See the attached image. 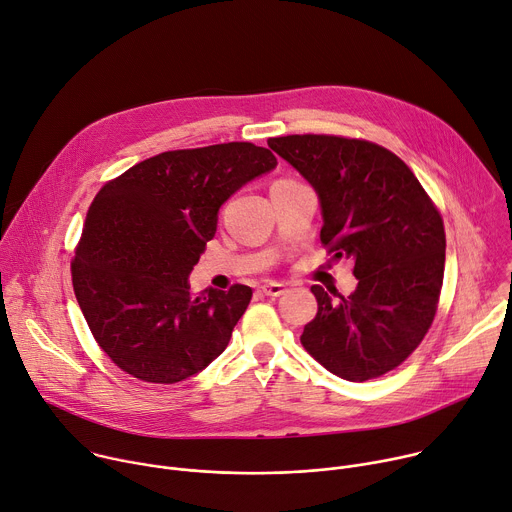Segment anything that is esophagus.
I'll return each instance as SVG.
<instances>
[{"label": "esophagus", "mask_w": 512, "mask_h": 512, "mask_svg": "<svg viewBox=\"0 0 512 512\" xmlns=\"http://www.w3.org/2000/svg\"><path fill=\"white\" fill-rule=\"evenodd\" d=\"M261 292H263L265 296H269V298H277V296L286 294V286L280 284V282H267V284L261 286Z\"/></svg>", "instance_id": "esophagus-1"}]
</instances>
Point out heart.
Returning <instances> with one entry per match:
<instances>
[{
  "mask_svg": "<svg viewBox=\"0 0 512 512\" xmlns=\"http://www.w3.org/2000/svg\"><path fill=\"white\" fill-rule=\"evenodd\" d=\"M280 181H282V179H280Z\"/></svg>",
  "mask_w": 512,
  "mask_h": 512,
  "instance_id": "b5f03b06",
  "label": "heart"
}]
</instances>
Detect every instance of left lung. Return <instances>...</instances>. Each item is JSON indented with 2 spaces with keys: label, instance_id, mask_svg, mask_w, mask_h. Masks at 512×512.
I'll list each match as a JSON object with an SVG mask.
<instances>
[{
  "label": "left lung",
  "instance_id": "left-lung-1",
  "mask_svg": "<svg viewBox=\"0 0 512 512\" xmlns=\"http://www.w3.org/2000/svg\"><path fill=\"white\" fill-rule=\"evenodd\" d=\"M267 145L296 167L322 206L320 243L355 261L357 288L333 300L312 286L316 316L300 343L331 374L365 382L396 369L429 333L443 286L441 212L392 151L335 134H288Z\"/></svg>",
  "mask_w": 512,
  "mask_h": 512
}]
</instances>
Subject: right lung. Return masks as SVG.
<instances>
[{
  "label": "right lung",
  "mask_w": 512,
  "mask_h": 512,
  "mask_svg": "<svg viewBox=\"0 0 512 512\" xmlns=\"http://www.w3.org/2000/svg\"><path fill=\"white\" fill-rule=\"evenodd\" d=\"M277 165L269 149L222 143L165 151L110 179L91 202L71 261L87 327L136 380L177 384L228 345L253 290L190 294L220 206Z\"/></svg>",
  "instance_id": "add662e5"
}]
</instances>
